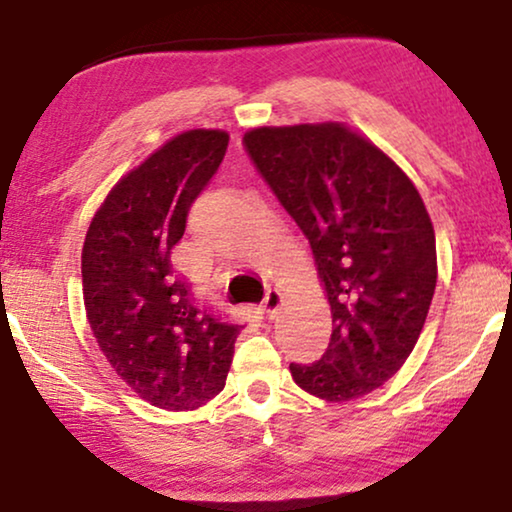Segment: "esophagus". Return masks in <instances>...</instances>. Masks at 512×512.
Segmentation results:
<instances>
[{
  "label": "esophagus",
  "mask_w": 512,
  "mask_h": 512,
  "mask_svg": "<svg viewBox=\"0 0 512 512\" xmlns=\"http://www.w3.org/2000/svg\"><path fill=\"white\" fill-rule=\"evenodd\" d=\"M283 304V292L276 290V288H269L267 295H264V302H262V311L267 313L269 318L276 316V311L281 309Z\"/></svg>",
  "instance_id": "34e87169"
}]
</instances>
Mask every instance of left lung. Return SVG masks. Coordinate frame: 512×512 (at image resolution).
I'll return each instance as SVG.
<instances>
[{"mask_svg":"<svg viewBox=\"0 0 512 512\" xmlns=\"http://www.w3.org/2000/svg\"><path fill=\"white\" fill-rule=\"evenodd\" d=\"M250 159L309 238L332 337L292 379L327 403L379 388L424 330L438 281L431 215L403 168L342 121L257 126Z\"/></svg>","mask_w":512,"mask_h":512,"instance_id":"obj_1","label":"left lung"}]
</instances>
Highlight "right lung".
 <instances>
[{
  "instance_id": "right-lung-1",
  "label": "right lung",
  "mask_w": 512,
  "mask_h": 512,
  "mask_svg": "<svg viewBox=\"0 0 512 512\" xmlns=\"http://www.w3.org/2000/svg\"><path fill=\"white\" fill-rule=\"evenodd\" d=\"M229 133L192 128L154 149L95 210L81 250L86 318L114 372L161 410H199L224 388L241 325L199 309L170 252Z\"/></svg>"
}]
</instances>
